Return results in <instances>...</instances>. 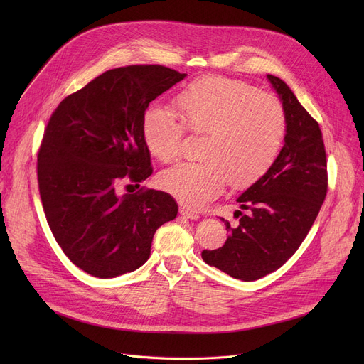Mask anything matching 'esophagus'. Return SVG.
<instances>
[{"label":"esophagus","mask_w":364,"mask_h":364,"mask_svg":"<svg viewBox=\"0 0 364 364\" xmlns=\"http://www.w3.org/2000/svg\"><path fill=\"white\" fill-rule=\"evenodd\" d=\"M180 215H183L184 218H187V220H198L199 218V213H196V211H192V209H188V208H180Z\"/></svg>","instance_id":"34e87169"}]
</instances>
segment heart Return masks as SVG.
<instances>
[{
    "label": "heart",
    "instance_id": "heart-1",
    "mask_svg": "<svg viewBox=\"0 0 364 364\" xmlns=\"http://www.w3.org/2000/svg\"><path fill=\"white\" fill-rule=\"evenodd\" d=\"M180 118L151 105L141 121L143 141L153 156L172 162L181 153L186 128L205 134L200 162L162 171L159 186L188 208H202L227 184L257 181L277 158L286 117L280 102L240 81L206 76L186 87L176 99Z\"/></svg>",
    "mask_w": 364,
    "mask_h": 364
}]
</instances>
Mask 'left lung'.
<instances>
[{
	"mask_svg": "<svg viewBox=\"0 0 364 364\" xmlns=\"http://www.w3.org/2000/svg\"><path fill=\"white\" fill-rule=\"evenodd\" d=\"M279 94L284 117V144L265 174L237 198L239 221H224L228 237L206 264L243 282L276 272L299 247L328 192L326 151L318 124L280 78L267 75Z\"/></svg>",
	"mask_w": 364,
	"mask_h": 364,
	"instance_id": "1",
	"label": "left lung"
}]
</instances>
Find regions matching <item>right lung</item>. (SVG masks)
<instances>
[{"mask_svg":"<svg viewBox=\"0 0 364 364\" xmlns=\"http://www.w3.org/2000/svg\"><path fill=\"white\" fill-rule=\"evenodd\" d=\"M186 76L161 65L110 69L51 114L36 166L44 213L66 257L94 277L137 270L150 257L153 235L177 217L171 195L118 193V186L151 176L143 114Z\"/></svg>","mask_w":364,"mask_h":364,"instance_id":"right-lung-1","label":"right lung"}]
</instances>
